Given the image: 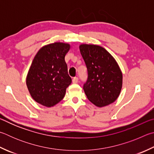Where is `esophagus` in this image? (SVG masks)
I'll return each mask as SVG.
<instances>
[{"instance_id":"1","label":"esophagus","mask_w":154,"mask_h":154,"mask_svg":"<svg viewBox=\"0 0 154 154\" xmlns=\"http://www.w3.org/2000/svg\"><path fill=\"white\" fill-rule=\"evenodd\" d=\"M78 82H79V79H78V77H75L73 78V79H72V83H78Z\"/></svg>"}]
</instances>
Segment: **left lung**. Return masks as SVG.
Returning a JSON list of instances; mask_svg holds the SVG:
<instances>
[{"instance_id":"1","label":"left lung","mask_w":154,"mask_h":154,"mask_svg":"<svg viewBox=\"0 0 154 154\" xmlns=\"http://www.w3.org/2000/svg\"><path fill=\"white\" fill-rule=\"evenodd\" d=\"M79 49L88 69V80L83 85L87 97L97 107L113 103L122 86V73L118 63L102 46L81 44Z\"/></svg>"}]
</instances>
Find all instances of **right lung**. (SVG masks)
Here are the masks:
<instances>
[{
    "instance_id": "1",
    "label": "right lung",
    "mask_w": 154,
    "mask_h": 154,
    "mask_svg": "<svg viewBox=\"0 0 154 154\" xmlns=\"http://www.w3.org/2000/svg\"><path fill=\"white\" fill-rule=\"evenodd\" d=\"M69 44L54 42L38 50L26 77L29 94L36 102L46 107L54 106L63 99L71 83L65 57Z\"/></svg>"
}]
</instances>
